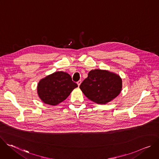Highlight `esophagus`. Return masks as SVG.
I'll return each instance as SVG.
<instances>
[{
    "mask_svg": "<svg viewBox=\"0 0 159 159\" xmlns=\"http://www.w3.org/2000/svg\"><path fill=\"white\" fill-rule=\"evenodd\" d=\"M81 82H82V80H79V81L77 82V84H78V86H79V87L80 86V85Z\"/></svg>",
    "mask_w": 159,
    "mask_h": 159,
    "instance_id": "34e87169",
    "label": "esophagus"
}]
</instances>
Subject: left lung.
<instances>
[{
  "mask_svg": "<svg viewBox=\"0 0 159 159\" xmlns=\"http://www.w3.org/2000/svg\"><path fill=\"white\" fill-rule=\"evenodd\" d=\"M80 89L90 101L106 104L121 93L122 79L119 75L106 70H92L81 83Z\"/></svg>",
  "mask_w": 159,
  "mask_h": 159,
  "instance_id": "obj_1",
  "label": "left lung"
}]
</instances>
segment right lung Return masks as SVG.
Instances as JSON below:
<instances>
[{"label": "right lung", "instance_id": "obj_1", "mask_svg": "<svg viewBox=\"0 0 159 159\" xmlns=\"http://www.w3.org/2000/svg\"><path fill=\"white\" fill-rule=\"evenodd\" d=\"M78 85L64 72H56L39 80L38 94L45 104L56 106L65 101Z\"/></svg>", "mask_w": 159, "mask_h": 159}]
</instances>
